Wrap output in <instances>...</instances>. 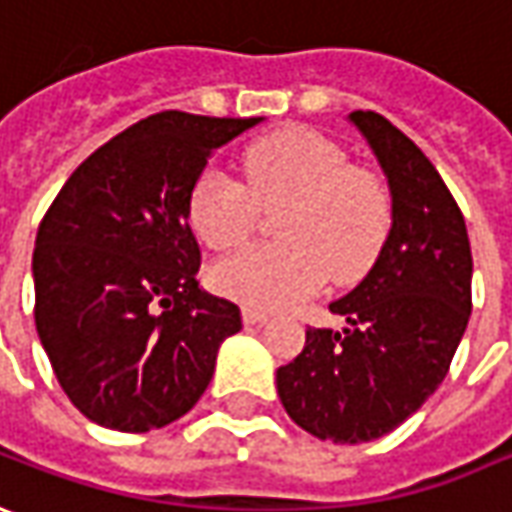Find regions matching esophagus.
<instances>
[{"mask_svg":"<svg viewBox=\"0 0 512 512\" xmlns=\"http://www.w3.org/2000/svg\"><path fill=\"white\" fill-rule=\"evenodd\" d=\"M245 324H253V327H262V324H267L270 321V315L262 310H253V307H245Z\"/></svg>","mask_w":512,"mask_h":512,"instance_id":"34e87169","label":"esophagus"}]
</instances>
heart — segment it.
<instances>
[{
    "label": "heart",
    "instance_id": "obj_1",
    "mask_svg": "<svg viewBox=\"0 0 512 512\" xmlns=\"http://www.w3.org/2000/svg\"><path fill=\"white\" fill-rule=\"evenodd\" d=\"M245 177L248 185L225 168H202L188 216L208 248L231 250L253 231L256 202L264 208L287 202L276 225L279 245L239 250L211 270L219 293L250 307H293L321 290L329 276L355 279L389 236V188L318 132L287 129L256 140L245 152Z\"/></svg>",
    "mask_w": 512,
    "mask_h": 512
}]
</instances>
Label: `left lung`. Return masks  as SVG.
<instances>
[{
    "instance_id": "8db88e82",
    "label": "left lung",
    "mask_w": 512,
    "mask_h": 512,
    "mask_svg": "<svg viewBox=\"0 0 512 512\" xmlns=\"http://www.w3.org/2000/svg\"><path fill=\"white\" fill-rule=\"evenodd\" d=\"M392 194V228L372 270L329 310L346 327L307 329L276 389L290 420L318 440L358 445L394 431L440 389L468 318V228L440 171L377 112H352Z\"/></svg>"
}]
</instances>
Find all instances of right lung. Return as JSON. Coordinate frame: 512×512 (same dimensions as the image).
<instances>
[{
	"label": "right lung",
	"instance_id": "1",
	"mask_svg": "<svg viewBox=\"0 0 512 512\" xmlns=\"http://www.w3.org/2000/svg\"><path fill=\"white\" fill-rule=\"evenodd\" d=\"M264 118L160 112L70 174L33 250L36 332L87 420L143 434L180 420L242 329L239 307L197 281L191 188L211 154Z\"/></svg>",
	"mask_w": 512,
	"mask_h": 512
}]
</instances>
